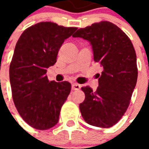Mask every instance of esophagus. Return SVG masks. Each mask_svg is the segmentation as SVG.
Returning a JSON list of instances; mask_svg holds the SVG:
<instances>
[{
  "label": "esophagus",
  "mask_w": 149,
  "mask_h": 149,
  "mask_svg": "<svg viewBox=\"0 0 149 149\" xmlns=\"http://www.w3.org/2000/svg\"><path fill=\"white\" fill-rule=\"evenodd\" d=\"M72 88L73 90H79L81 88V85L79 84H77V83H73L72 84Z\"/></svg>",
  "instance_id": "34e87169"
}]
</instances>
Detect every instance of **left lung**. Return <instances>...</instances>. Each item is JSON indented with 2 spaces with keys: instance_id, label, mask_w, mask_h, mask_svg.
I'll list each match as a JSON object with an SVG mask.
<instances>
[{
  "instance_id": "1",
  "label": "left lung",
  "mask_w": 149,
  "mask_h": 149,
  "mask_svg": "<svg viewBox=\"0 0 149 149\" xmlns=\"http://www.w3.org/2000/svg\"><path fill=\"white\" fill-rule=\"evenodd\" d=\"M73 37L89 41L94 61L103 68L96 91L82 87L85 94L80 104L82 117L88 125L110 128L128 109L136 81V55L130 39L116 24L100 21L80 29Z\"/></svg>"
}]
</instances>
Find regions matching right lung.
Here are the masks:
<instances>
[{"mask_svg":"<svg viewBox=\"0 0 149 149\" xmlns=\"http://www.w3.org/2000/svg\"><path fill=\"white\" fill-rule=\"evenodd\" d=\"M77 28L40 22L23 32L9 66L13 100L19 114L31 127L46 130L59 120L63 104L71 91L68 81H49L47 68L56 62L65 39Z\"/></svg>","mask_w":149,"mask_h":149,"instance_id":"add662e5","label":"right lung"}]
</instances>
